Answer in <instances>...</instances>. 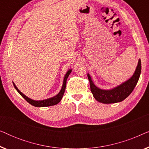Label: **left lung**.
Masks as SVG:
<instances>
[{
	"instance_id": "left-lung-1",
	"label": "left lung",
	"mask_w": 149,
	"mask_h": 149,
	"mask_svg": "<svg viewBox=\"0 0 149 149\" xmlns=\"http://www.w3.org/2000/svg\"><path fill=\"white\" fill-rule=\"evenodd\" d=\"M141 73V60L139 59L135 72L132 77L111 89H102L94 84L89 73H87L90 89L94 98L99 102L103 104H112L120 102L130 95L137 84Z\"/></svg>"
}]
</instances>
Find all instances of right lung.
<instances>
[{"label": "right lung", "mask_w": 149, "mask_h": 149, "mask_svg": "<svg viewBox=\"0 0 149 149\" xmlns=\"http://www.w3.org/2000/svg\"><path fill=\"white\" fill-rule=\"evenodd\" d=\"M71 72H72V69H70V70H68V71H67L66 74H65L64 78V81H63V85H62V89H61L60 92H59L58 94H57L56 95H55V96H54V97H49V98H47L45 100H32L31 98H30V97H27L26 95H24L23 93L21 92L19 89H18L17 87H16V85H15V83H13V85H14V87H15V89L17 91V92L19 93V94L21 95L27 101L28 103L30 104L31 105L34 106V107H50V106H54V105L57 104H58L61 101L63 95H64L65 89H66L67 79H68V77L69 75H70Z\"/></svg>", "instance_id": "obj_1"}]
</instances>
